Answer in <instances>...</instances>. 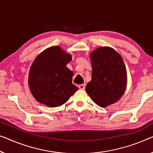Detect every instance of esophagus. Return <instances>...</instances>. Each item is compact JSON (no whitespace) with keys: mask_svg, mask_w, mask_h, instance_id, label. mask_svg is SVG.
<instances>
[{"mask_svg":"<svg viewBox=\"0 0 153 153\" xmlns=\"http://www.w3.org/2000/svg\"><path fill=\"white\" fill-rule=\"evenodd\" d=\"M85 86H86L85 84H79V85L78 86V88L81 90H84V89H85Z\"/></svg>","mask_w":153,"mask_h":153,"instance_id":"34e87169","label":"esophagus"}]
</instances>
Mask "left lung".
<instances>
[{
	"mask_svg": "<svg viewBox=\"0 0 153 153\" xmlns=\"http://www.w3.org/2000/svg\"><path fill=\"white\" fill-rule=\"evenodd\" d=\"M90 58L92 77L86 93L100 107L115 103L126 88V69L122 56L113 48L101 47L91 52Z\"/></svg>",
	"mask_w": 153,
	"mask_h": 153,
	"instance_id": "left-lung-1",
	"label": "left lung"
}]
</instances>
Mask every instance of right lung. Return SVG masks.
<instances>
[{
    "mask_svg": "<svg viewBox=\"0 0 153 153\" xmlns=\"http://www.w3.org/2000/svg\"><path fill=\"white\" fill-rule=\"evenodd\" d=\"M72 56L59 46L47 48L36 57L29 70L31 94L49 107L65 104L78 88L72 83L74 73L67 67Z\"/></svg>",
    "mask_w": 153,
    "mask_h": 153,
    "instance_id": "right-lung-1",
    "label": "right lung"
}]
</instances>
